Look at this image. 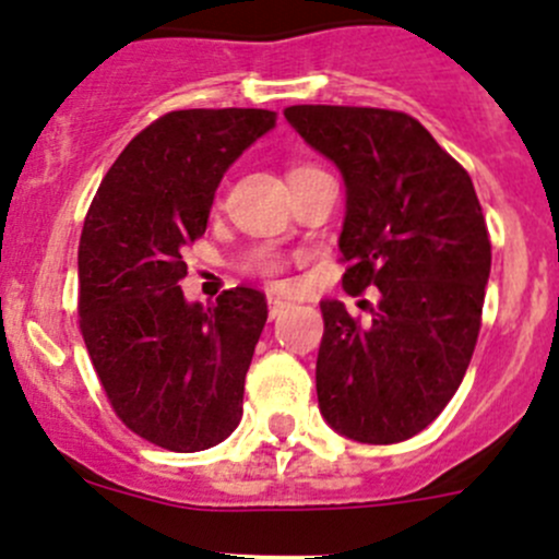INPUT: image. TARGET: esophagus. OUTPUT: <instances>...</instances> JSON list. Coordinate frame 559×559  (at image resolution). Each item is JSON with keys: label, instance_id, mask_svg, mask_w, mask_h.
I'll return each mask as SVG.
<instances>
[{"label": "esophagus", "instance_id": "34e87169", "mask_svg": "<svg viewBox=\"0 0 559 559\" xmlns=\"http://www.w3.org/2000/svg\"><path fill=\"white\" fill-rule=\"evenodd\" d=\"M292 302L286 300V297H278V295H270L267 297V308H270V319H278L281 313L286 311V308H289Z\"/></svg>", "mask_w": 559, "mask_h": 559}]
</instances>
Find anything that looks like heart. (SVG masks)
Returning a JSON list of instances; mask_svg holds the SVG:
<instances>
[{"label": "heart", "instance_id": "heart-1", "mask_svg": "<svg viewBox=\"0 0 559 559\" xmlns=\"http://www.w3.org/2000/svg\"><path fill=\"white\" fill-rule=\"evenodd\" d=\"M297 170H302V167H297ZM281 267H284V262H281L275 253H257L253 257V270L262 275H278Z\"/></svg>", "mask_w": 559, "mask_h": 559}]
</instances>
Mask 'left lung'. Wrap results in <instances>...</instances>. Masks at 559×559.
<instances>
[{
  "mask_svg": "<svg viewBox=\"0 0 559 559\" xmlns=\"http://www.w3.org/2000/svg\"><path fill=\"white\" fill-rule=\"evenodd\" d=\"M284 116L346 186L343 289L381 295L370 324L321 300L319 411L352 441L400 443L447 408L476 348L492 264L476 189L405 112L292 105Z\"/></svg>",
  "mask_w": 559,
  "mask_h": 559,
  "instance_id": "obj_1",
  "label": "left lung"
}]
</instances>
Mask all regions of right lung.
Wrapping results in <instances>:
<instances>
[{"label": "right lung", "instance_id": "obj_1", "mask_svg": "<svg viewBox=\"0 0 559 559\" xmlns=\"http://www.w3.org/2000/svg\"><path fill=\"white\" fill-rule=\"evenodd\" d=\"M275 127L273 110H175L145 127L99 183L78 248L81 332L123 425L170 452L233 436L267 321L259 289L189 302L180 257L207 227L224 173Z\"/></svg>", "mask_w": 559, "mask_h": 559}]
</instances>
